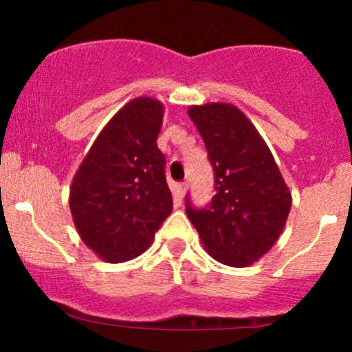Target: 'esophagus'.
<instances>
[{
	"label": "esophagus",
	"mask_w": 352,
	"mask_h": 352,
	"mask_svg": "<svg viewBox=\"0 0 352 352\" xmlns=\"http://www.w3.org/2000/svg\"><path fill=\"white\" fill-rule=\"evenodd\" d=\"M187 187H189V186H187V182H180L179 186H177V192H179V196H180V197H184V196H186V192H187Z\"/></svg>",
	"instance_id": "34e87169"
}]
</instances>
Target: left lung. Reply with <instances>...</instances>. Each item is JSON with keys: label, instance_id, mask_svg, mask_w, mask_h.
<instances>
[{"label": "left lung", "instance_id": "left-lung-1", "mask_svg": "<svg viewBox=\"0 0 352 352\" xmlns=\"http://www.w3.org/2000/svg\"><path fill=\"white\" fill-rule=\"evenodd\" d=\"M214 172V196L204 208L186 197V212L211 257L232 267L261 258L281 235L291 194L271 151L235 105L190 107Z\"/></svg>", "mask_w": 352, "mask_h": 352}]
</instances>
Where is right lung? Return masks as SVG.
Returning <instances> with one entry per match:
<instances>
[{"label":"right lung","mask_w":352,"mask_h":352,"mask_svg":"<svg viewBox=\"0 0 352 352\" xmlns=\"http://www.w3.org/2000/svg\"><path fill=\"white\" fill-rule=\"evenodd\" d=\"M162 122L160 102L131 100L98 134L74 175L73 221L104 261L126 262L143 254L172 212L166 160L156 144Z\"/></svg>","instance_id":"add662e5"}]
</instances>
